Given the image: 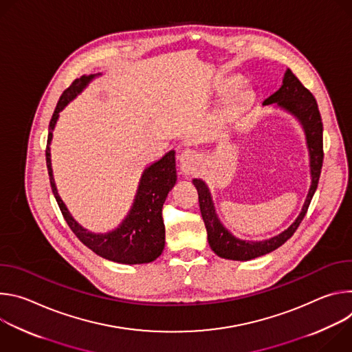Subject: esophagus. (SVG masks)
<instances>
[{"label":"esophagus","instance_id":"34e87169","mask_svg":"<svg viewBox=\"0 0 352 352\" xmlns=\"http://www.w3.org/2000/svg\"><path fill=\"white\" fill-rule=\"evenodd\" d=\"M199 160V155L193 150H182L179 155V168L184 174H190Z\"/></svg>","mask_w":352,"mask_h":352}]
</instances>
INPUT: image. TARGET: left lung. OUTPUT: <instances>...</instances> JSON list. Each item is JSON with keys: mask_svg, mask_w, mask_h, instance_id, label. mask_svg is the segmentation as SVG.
Returning a JSON list of instances; mask_svg holds the SVG:
<instances>
[{"mask_svg": "<svg viewBox=\"0 0 352 352\" xmlns=\"http://www.w3.org/2000/svg\"><path fill=\"white\" fill-rule=\"evenodd\" d=\"M273 103H277L280 107L294 114L305 129L307 142L309 147V156H311L312 185L307 196L302 212H300L298 219L285 231H283L281 234L270 239L254 242V241H242L235 238L221 226L220 220L216 216L212 196L206 184L202 179H193L192 182L197 189L200 213H202V217L206 226L209 245L214 250V254L217 256L224 259L250 261V259L259 258L262 255L270 254L272 250L281 246L287 239H289L294 235L300 221L304 220L308 212V208L311 205V200L319 184L320 171L323 166V156H324L323 124H322V117H320L318 103L314 94L299 82V79L289 69H287L281 87L265 100L263 106L273 104Z\"/></svg>", "mask_w": 352, "mask_h": 352, "instance_id": "1", "label": "left lung"}]
</instances>
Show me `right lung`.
<instances>
[{"label":"right lung","mask_w":352,"mask_h":352,"mask_svg":"<svg viewBox=\"0 0 352 352\" xmlns=\"http://www.w3.org/2000/svg\"><path fill=\"white\" fill-rule=\"evenodd\" d=\"M93 78L94 75L75 79L61 94L54 114L50 120L45 147V163L50 175V185H52V190L67 224L79 238V241L91 249L94 254L104 259L126 265L153 262L162 255L164 249L166 230L162 209L168 192L173 189L177 181L174 150L143 171L129 214L117 230L107 234H91L82 228L69 214L56 188L52 160H50V143L53 139V129L58 120V113L78 93L82 91V89Z\"/></svg>","instance_id":"1"}]
</instances>
